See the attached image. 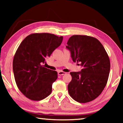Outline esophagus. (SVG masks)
I'll use <instances>...</instances> for the list:
<instances>
[{
	"label": "esophagus",
	"mask_w": 123,
	"mask_h": 123,
	"mask_svg": "<svg viewBox=\"0 0 123 123\" xmlns=\"http://www.w3.org/2000/svg\"><path fill=\"white\" fill-rule=\"evenodd\" d=\"M66 74V73L64 72H63V71H59V72H58V74H59V75H64Z\"/></svg>",
	"instance_id": "obj_1"
}]
</instances>
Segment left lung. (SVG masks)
Masks as SVG:
<instances>
[{
	"label": "left lung",
	"mask_w": 123,
	"mask_h": 123,
	"mask_svg": "<svg viewBox=\"0 0 123 123\" xmlns=\"http://www.w3.org/2000/svg\"><path fill=\"white\" fill-rule=\"evenodd\" d=\"M66 48L74 62H80L81 72H70L69 94L74 100L86 103L97 98L106 85L110 70L108 54L100 41L86 35H73Z\"/></svg>",
	"instance_id": "obj_1"
}]
</instances>
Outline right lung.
Listing matches in <instances>:
<instances>
[{
    "label": "right lung",
    "mask_w": 123,
    "mask_h": 123,
    "mask_svg": "<svg viewBox=\"0 0 123 123\" xmlns=\"http://www.w3.org/2000/svg\"><path fill=\"white\" fill-rule=\"evenodd\" d=\"M62 40V36L35 33L26 37L16 50L13 60L14 79L20 91L29 99L39 101L51 94L57 72L42 64Z\"/></svg>",
    "instance_id": "right-lung-1"
}]
</instances>
